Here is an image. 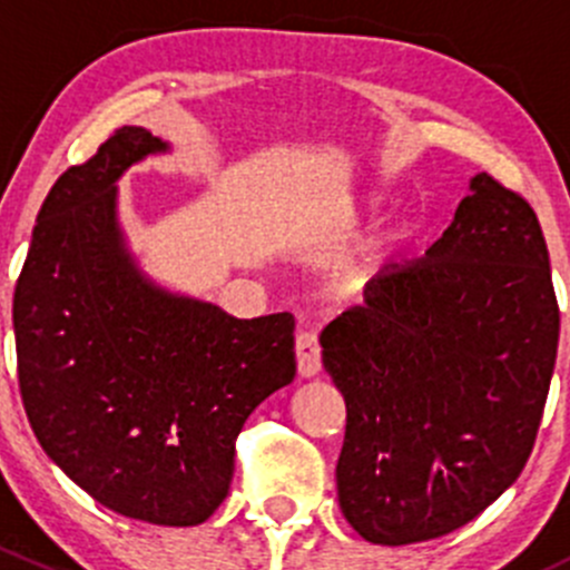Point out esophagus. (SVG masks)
I'll list each match as a JSON object with an SVG mask.
<instances>
[{
    "mask_svg": "<svg viewBox=\"0 0 570 570\" xmlns=\"http://www.w3.org/2000/svg\"><path fill=\"white\" fill-rule=\"evenodd\" d=\"M295 355H297V372H301V377H317L320 375V370H322L320 342L312 331L297 333Z\"/></svg>",
    "mask_w": 570,
    "mask_h": 570,
    "instance_id": "esophagus-1",
    "label": "esophagus"
}]
</instances>
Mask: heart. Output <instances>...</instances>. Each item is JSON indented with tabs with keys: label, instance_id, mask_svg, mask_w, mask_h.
<instances>
[{
	"label": "heart",
	"instance_id": "1",
	"mask_svg": "<svg viewBox=\"0 0 570 570\" xmlns=\"http://www.w3.org/2000/svg\"><path fill=\"white\" fill-rule=\"evenodd\" d=\"M370 204L375 206L377 200H370ZM411 234H413L411 223H396V226H389L386 232L377 234V237L372 239V243L366 245L353 262H347L336 275H333L331 278L333 297L344 303H353L370 295V292L386 278L396 253H400L402 245L411 239Z\"/></svg>",
	"mask_w": 570,
	"mask_h": 570
}]
</instances>
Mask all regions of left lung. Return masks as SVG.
Here are the masks:
<instances>
[{"label":"left lung","instance_id":"8db88e82","mask_svg":"<svg viewBox=\"0 0 570 570\" xmlns=\"http://www.w3.org/2000/svg\"><path fill=\"white\" fill-rule=\"evenodd\" d=\"M560 342L549 250L532 206L471 176L422 262L386 273L322 331L347 405L338 508L370 543L469 524L530 458Z\"/></svg>","mask_w":570,"mask_h":570}]
</instances>
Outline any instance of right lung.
<instances>
[{"mask_svg": "<svg viewBox=\"0 0 570 570\" xmlns=\"http://www.w3.org/2000/svg\"><path fill=\"white\" fill-rule=\"evenodd\" d=\"M170 151L124 126L57 178L16 284L13 331L27 419L62 474L126 519L195 527L226 499L245 419L295 381V317L237 320L140 267L118 181Z\"/></svg>", "mask_w": 570, "mask_h": 570, "instance_id": "obj_1", "label": "right lung"}]
</instances>
